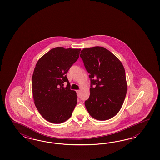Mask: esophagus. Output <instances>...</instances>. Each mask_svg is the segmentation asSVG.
Returning <instances> with one entry per match:
<instances>
[{
    "label": "esophagus",
    "mask_w": 160,
    "mask_h": 160,
    "mask_svg": "<svg viewBox=\"0 0 160 160\" xmlns=\"http://www.w3.org/2000/svg\"><path fill=\"white\" fill-rule=\"evenodd\" d=\"M80 90H76V92H77V94H78V96L79 95V93H80Z\"/></svg>",
    "instance_id": "esophagus-1"
}]
</instances>
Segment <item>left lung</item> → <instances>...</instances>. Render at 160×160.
Instances as JSON below:
<instances>
[{
  "instance_id": "8db88e82",
  "label": "left lung",
  "mask_w": 160,
  "mask_h": 160,
  "mask_svg": "<svg viewBox=\"0 0 160 160\" xmlns=\"http://www.w3.org/2000/svg\"><path fill=\"white\" fill-rule=\"evenodd\" d=\"M80 57L90 78V97L84 102L87 111L98 120L112 118L120 110L127 93L122 64L100 46L83 48Z\"/></svg>"
}]
</instances>
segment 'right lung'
Returning <instances> with one entry per match:
<instances>
[{
  "instance_id": "obj_1",
  "label": "right lung",
  "mask_w": 160,
  "mask_h": 160,
  "mask_svg": "<svg viewBox=\"0 0 160 160\" xmlns=\"http://www.w3.org/2000/svg\"><path fill=\"white\" fill-rule=\"evenodd\" d=\"M80 48H52L39 59L32 76L34 104L42 116L52 123L68 120L77 104L66 74L79 58ZM67 82V86L63 87Z\"/></svg>"
}]
</instances>
